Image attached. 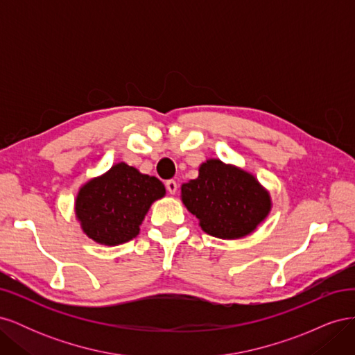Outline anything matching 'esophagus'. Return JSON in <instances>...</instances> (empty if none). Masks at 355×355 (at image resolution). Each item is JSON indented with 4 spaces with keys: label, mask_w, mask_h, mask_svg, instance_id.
<instances>
[{
    "label": "esophagus",
    "mask_w": 355,
    "mask_h": 355,
    "mask_svg": "<svg viewBox=\"0 0 355 355\" xmlns=\"http://www.w3.org/2000/svg\"><path fill=\"white\" fill-rule=\"evenodd\" d=\"M166 188H167V191L170 192V194H176V191H178V182L173 180V179L167 180V182H166Z\"/></svg>",
    "instance_id": "obj_1"
}]
</instances>
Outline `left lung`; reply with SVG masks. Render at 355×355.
<instances>
[{"label":"left lung","mask_w":355,"mask_h":355,"mask_svg":"<svg viewBox=\"0 0 355 355\" xmlns=\"http://www.w3.org/2000/svg\"><path fill=\"white\" fill-rule=\"evenodd\" d=\"M180 200L211 237L239 240L271 213V194L254 175L219 158L198 167V178L180 187Z\"/></svg>","instance_id":"obj_1"}]
</instances>
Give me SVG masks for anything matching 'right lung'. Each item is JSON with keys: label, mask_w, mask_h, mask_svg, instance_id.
Segmentation results:
<instances>
[{"label": "right lung", "mask_w": 355, "mask_h": 355, "mask_svg": "<svg viewBox=\"0 0 355 355\" xmlns=\"http://www.w3.org/2000/svg\"><path fill=\"white\" fill-rule=\"evenodd\" d=\"M164 196L163 182L121 161L80 187L75 218L90 240L112 247L137 237L153 202Z\"/></svg>", "instance_id": "1"}]
</instances>
